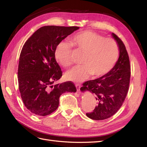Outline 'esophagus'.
Segmentation results:
<instances>
[{
	"instance_id": "34e87169",
	"label": "esophagus",
	"mask_w": 147,
	"mask_h": 147,
	"mask_svg": "<svg viewBox=\"0 0 147 147\" xmlns=\"http://www.w3.org/2000/svg\"><path fill=\"white\" fill-rule=\"evenodd\" d=\"M76 89H77L78 91H80V88H81V85H80V84H76Z\"/></svg>"
}]
</instances>
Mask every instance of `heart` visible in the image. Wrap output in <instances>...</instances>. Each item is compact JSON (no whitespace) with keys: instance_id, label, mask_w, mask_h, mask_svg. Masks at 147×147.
I'll use <instances>...</instances> for the list:
<instances>
[{"instance_id":"b5f03b06","label":"heart","mask_w":147,"mask_h":147,"mask_svg":"<svg viewBox=\"0 0 147 147\" xmlns=\"http://www.w3.org/2000/svg\"><path fill=\"white\" fill-rule=\"evenodd\" d=\"M72 44L85 52L82 65L69 70L65 77L69 80L80 82L91 75L101 77L109 73L114 67L119 55V48L115 40L105 38L91 31H83L71 37ZM72 45L62 41L57 45L54 55L58 63L64 67L71 64Z\"/></svg>"}]
</instances>
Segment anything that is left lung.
<instances>
[{
    "instance_id": "left-lung-1",
    "label": "left lung",
    "mask_w": 147,
    "mask_h": 147,
    "mask_svg": "<svg viewBox=\"0 0 147 147\" xmlns=\"http://www.w3.org/2000/svg\"><path fill=\"white\" fill-rule=\"evenodd\" d=\"M119 48V57L114 67L107 74L97 79L83 83L82 91L88 90L94 93L97 106L87 117L93 120H104L111 117L123 105L129 90L131 65L126 47L120 38L112 33Z\"/></svg>"
}]
</instances>
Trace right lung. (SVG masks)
Wrapping results in <instances>:
<instances>
[{
    "instance_id": "obj_1",
    "label": "right lung",
    "mask_w": 147,
    "mask_h": 147,
    "mask_svg": "<svg viewBox=\"0 0 147 147\" xmlns=\"http://www.w3.org/2000/svg\"><path fill=\"white\" fill-rule=\"evenodd\" d=\"M78 26H45L37 30L22 48L18 78L21 97L33 113L45 116L57 109L59 97L65 92H76L71 82L54 85L62 71L55 60L56 46L79 29Z\"/></svg>"
}]
</instances>
